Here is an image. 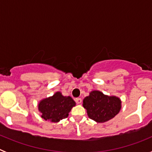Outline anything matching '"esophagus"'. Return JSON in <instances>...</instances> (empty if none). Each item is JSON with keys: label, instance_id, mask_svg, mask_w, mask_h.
I'll return each instance as SVG.
<instances>
[{"label": "esophagus", "instance_id": "obj_1", "mask_svg": "<svg viewBox=\"0 0 152 152\" xmlns=\"http://www.w3.org/2000/svg\"><path fill=\"white\" fill-rule=\"evenodd\" d=\"M75 101H76V103H77V104H80L81 102H82V100H81V98H76V99H75Z\"/></svg>", "mask_w": 152, "mask_h": 152}]
</instances>
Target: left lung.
Returning a JSON list of instances; mask_svg holds the SVG:
<instances>
[{
  "label": "left lung",
  "instance_id": "obj_1",
  "mask_svg": "<svg viewBox=\"0 0 152 152\" xmlns=\"http://www.w3.org/2000/svg\"><path fill=\"white\" fill-rule=\"evenodd\" d=\"M83 107L90 119L96 123H105L117 115L122 101L116 96H108L100 91H92L83 100Z\"/></svg>",
  "mask_w": 152,
  "mask_h": 152
}]
</instances>
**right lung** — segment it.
<instances>
[{
	"label": "right lung",
	"instance_id": "obj_1",
	"mask_svg": "<svg viewBox=\"0 0 152 152\" xmlns=\"http://www.w3.org/2000/svg\"><path fill=\"white\" fill-rule=\"evenodd\" d=\"M76 103L70 96H63L57 91L49 97L44 98L38 103V110L41 117L51 123H58L68 116L70 111L75 107Z\"/></svg>",
	"mask_w": 152,
	"mask_h": 152
}]
</instances>
